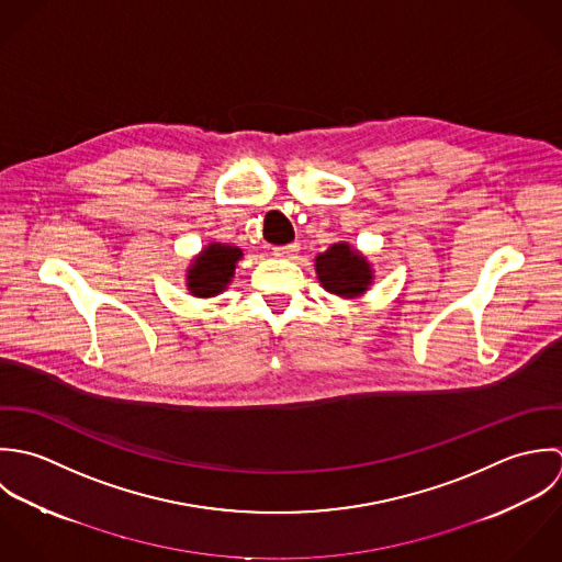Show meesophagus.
Instances as JSON below:
<instances>
[{
  "label": "esophagus",
  "mask_w": 562,
  "mask_h": 562,
  "mask_svg": "<svg viewBox=\"0 0 562 562\" xmlns=\"http://www.w3.org/2000/svg\"><path fill=\"white\" fill-rule=\"evenodd\" d=\"M300 245L297 243H289V245H280V247H273V256L276 258H293L297 254Z\"/></svg>",
  "instance_id": "1"
}]
</instances>
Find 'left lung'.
<instances>
[{
	"label": "left lung",
	"mask_w": 562,
	"mask_h": 562,
	"mask_svg": "<svg viewBox=\"0 0 562 562\" xmlns=\"http://www.w3.org/2000/svg\"><path fill=\"white\" fill-rule=\"evenodd\" d=\"M315 273L328 293L342 300L362 297L375 280L373 265L347 240H338L315 256Z\"/></svg>",
	"instance_id": "obj_1"
}]
</instances>
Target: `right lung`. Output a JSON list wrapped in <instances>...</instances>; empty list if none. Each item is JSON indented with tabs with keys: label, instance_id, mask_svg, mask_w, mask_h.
Wrapping results in <instances>:
<instances>
[{
	"label": "right lung",
	"instance_id": "1",
	"mask_svg": "<svg viewBox=\"0 0 562 562\" xmlns=\"http://www.w3.org/2000/svg\"><path fill=\"white\" fill-rule=\"evenodd\" d=\"M240 258L243 249L236 245L209 243L187 267V291L193 297H217L229 286Z\"/></svg>",
	"mask_w": 562,
	"mask_h": 562
}]
</instances>
